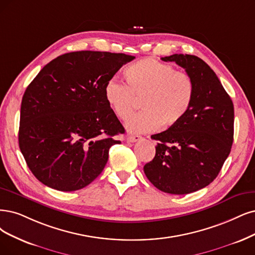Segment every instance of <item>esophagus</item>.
<instances>
[{
  "mask_svg": "<svg viewBox=\"0 0 255 255\" xmlns=\"http://www.w3.org/2000/svg\"><path fill=\"white\" fill-rule=\"evenodd\" d=\"M140 138H142V136H139V135H130L127 137V142L134 143V142H137V140H139Z\"/></svg>",
  "mask_w": 255,
  "mask_h": 255,
  "instance_id": "34e87169",
  "label": "esophagus"
}]
</instances>
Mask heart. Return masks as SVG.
<instances>
[{
	"label": "heart",
	"instance_id": "heart-1",
	"mask_svg": "<svg viewBox=\"0 0 255 255\" xmlns=\"http://www.w3.org/2000/svg\"><path fill=\"white\" fill-rule=\"evenodd\" d=\"M126 84L108 81L104 96L117 117L123 121L132 115L136 99L145 109L130 119L131 132L144 133L178 124L189 111L194 99V83L188 73L175 71L171 65L154 59H143L125 70Z\"/></svg>",
	"mask_w": 255,
	"mask_h": 255
}]
</instances>
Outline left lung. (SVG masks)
I'll use <instances>...</instances> for the list:
<instances>
[{
    "instance_id": "left-lung-1",
    "label": "left lung",
    "mask_w": 255,
    "mask_h": 255,
    "mask_svg": "<svg viewBox=\"0 0 255 255\" xmlns=\"http://www.w3.org/2000/svg\"><path fill=\"white\" fill-rule=\"evenodd\" d=\"M175 62L194 83V99L178 124L151 135L157 140L155 156L144 166L158 190L188 194L208 186L228 157L233 143L234 107L215 72L191 54L162 58Z\"/></svg>"
}]
</instances>
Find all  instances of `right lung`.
<instances>
[{"label": "right lung", "mask_w": 255, "mask_h": 255, "mask_svg": "<svg viewBox=\"0 0 255 255\" xmlns=\"http://www.w3.org/2000/svg\"><path fill=\"white\" fill-rule=\"evenodd\" d=\"M134 56L105 51L62 54L44 66L22 99L18 146L33 175L59 191H75L101 174L125 129L104 88Z\"/></svg>", "instance_id": "1"}]
</instances>
